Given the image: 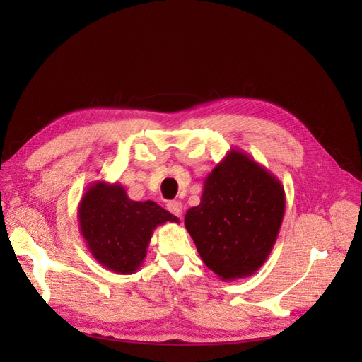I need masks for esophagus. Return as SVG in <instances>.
<instances>
[{
	"label": "esophagus",
	"mask_w": 362,
	"mask_h": 362,
	"mask_svg": "<svg viewBox=\"0 0 362 362\" xmlns=\"http://www.w3.org/2000/svg\"><path fill=\"white\" fill-rule=\"evenodd\" d=\"M168 210H169L172 214L181 217V216H182V204L178 202V201H172V202L168 204Z\"/></svg>",
	"instance_id": "1"
}]
</instances>
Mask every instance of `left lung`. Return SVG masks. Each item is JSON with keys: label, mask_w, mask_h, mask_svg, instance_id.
Masks as SVG:
<instances>
[{"label": "left lung", "mask_w": 362, "mask_h": 362, "mask_svg": "<svg viewBox=\"0 0 362 362\" xmlns=\"http://www.w3.org/2000/svg\"><path fill=\"white\" fill-rule=\"evenodd\" d=\"M286 213L281 181L246 152L231 149L208 173L201 204L184 225L205 266L222 281L247 278L264 264Z\"/></svg>", "instance_id": "obj_1"}]
</instances>
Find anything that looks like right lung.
Returning <instances> with one entry per match:
<instances>
[{"instance_id":"right-lung-1","label":"right lung","mask_w":362,"mask_h":362,"mask_svg":"<svg viewBox=\"0 0 362 362\" xmlns=\"http://www.w3.org/2000/svg\"><path fill=\"white\" fill-rule=\"evenodd\" d=\"M80 233L93 258L105 269L129 275L144 264L152 233L178 217L154 201H133L124 185L96 181L78 205Z\"/></svg>"}]
</instances>
